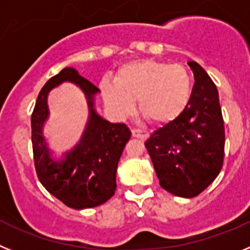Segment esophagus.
<instances>
[{
  "label": "esophagus",
  "instance_id": "34e87169",
  "mask_svg": "<svg viewBox=\"0 0 250 250\" xmlns=\"http://www.w3.org/2000/svg\"><path fill=\"white\" fill-rule=\"evenodd\" d=\"M132 136L134 137V138H139V139H147L148 136L149 134L146 132V130H142V129H132Z\"/></svg>",
  "mask_w": 250,
  "mask_h": 250
}]
</instances>
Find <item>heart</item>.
<instances>
[{
  "mask_svg": "<svg viewBox=\"0 0 250 250\" xmlns=\"http://www.w3.org/2000/svg\"><path fill=\"white\" fill-rule=\"evenodd\" d=\"M192 89L186 67L157 60L128 62L118 68L114 80L101 82L103 98L114 112L128 114L137 98L139 112L154 125L177 120L189 103Z\"/></svg>",
  "mask_w": 250,
  "mask_h": 250,
  "instance_id": "heart-1",
  "label": "heart"
}]
</instances>
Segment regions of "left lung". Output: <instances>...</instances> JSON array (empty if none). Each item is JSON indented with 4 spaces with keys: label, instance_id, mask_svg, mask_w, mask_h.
Listing matches in <instances>:
<instances>
[{
    "label": "left lung",
    "instance_id": "left-lung-1",
    "mask_svg": "<svg viewBox=\"0 0 250 250\" xmlns=\"http://www.w3.org/2000/svg\"><path fill=\"white\" fill-rule=\"evenodd\" d=\"M188 64L195 82L187 108L145 143L162 188L183 198L195 197L217 178L226 142L217 87L203 67Z\"/></svg>",
    "mask_w": 250,
    "mask_h": 250
}]
</instances>
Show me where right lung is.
<instances>
[{"label":"right lung","instance_id":"obj_1","mask_svg":"<svg viewBox=\"0 0 250 250\" xmlns=\"http://www.w3.org/2000/svg\"><path fill=\"white\" fill-rule=\"evenodd\" d=\"M75 83L83 91L90 109L89 122L81 141L61 161L50 158L42 128L48 118L49 91L62 82ZM100 92L75 68L66 67L42 87L31 117L35 168L42 186L67 207L86 209L105 203L116 190L117 166L130 130L125 123H111L94 109V96Z\"/></svg>","mask_w":250,"mask_h":250}]
</instances>
